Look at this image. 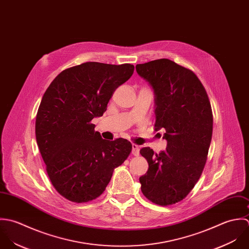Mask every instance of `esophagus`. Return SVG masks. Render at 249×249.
<instances>
[{
	"label": "esophagus",
	"instance_id": "1",
	"mask_svg": "<svg viewBox=\"0 0 249 249\" xmlns=\"http://www.w3.org/2000/svg\"><path fill=\"white\" fill-rule=\"evenodd\" d=\"M132 153L135 156H139L140 155V146L137 144H132Z\"/></svg>",
	"mask_w": 249,
	"mask_h": 249
}]
</instances>
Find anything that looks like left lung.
Returning a JSON list of instances; mask_svg holds the SVG:
<instances>
[{"label": "left lung", "mask_w": 249, "mask_h": 249, "mask_svg": "<svg viewBox=\"0 0 249 249\" xmlns=\"http://www.w3.org/2000/svg\"><path fill=\"white\" fill-rule=\"evenodd\" d=\"M137 73L154 91L155 130L164 129V151L141 149L149 164L140 177L142 192L166 206L185 198L204 169L213 134V113L197 76L167 58L137 64Z\"/></svg>", "instance_id": "8db88e82"}]
</instances>
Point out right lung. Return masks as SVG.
<instances>
[{"label": "right lung", "mask_w": 249, "mask_h": 249, "mask_svg": "<svg viewBox=\"0 0 249 249\" xmlns=\"http://www.w3.org/2000/svg\"><path fill=\"white\" fill-rule=\"evenodd\" d=\"M134 69L129 63L85 62L60 72L45 91L36 138L51 182L63 197L76 203L97 198L130 155V142L103 140L91 120L103 115Z\"/></svg>", "instance_id": "obj_1"}]
</instances>
